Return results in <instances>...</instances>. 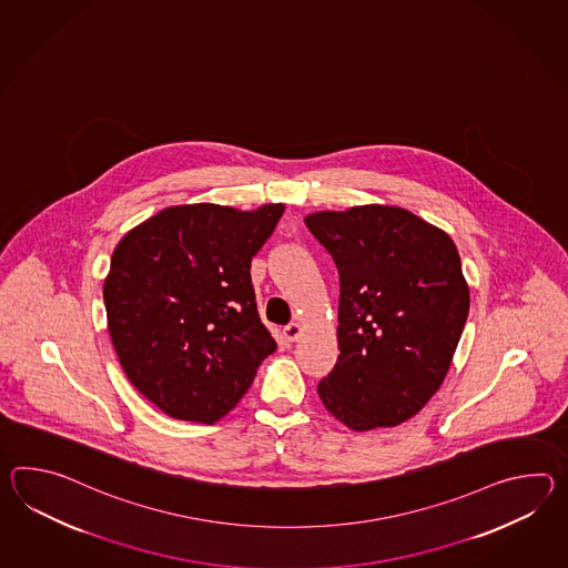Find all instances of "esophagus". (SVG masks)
<instances>
[{
    "label": "esophagus",
    "instance_id": "1",
    "mask_svg": "<svg viewBox=\"0 0 568 568\" xmlns=\"http://www.w3.org/2000/svg\"><path fill=\"white\" fill-rule=\"evenodd\" d=\"M302 334V326H300V324H295V322H293V324H290V326H285V328H283V338H285V341L287 342L297 341V338H300Z\"/></svg>",
    "mask_w": 568,
    "mask_h": 568
}]
</instances>
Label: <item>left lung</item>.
Segmentation results:
<instances>
[{
	"label": "left lung",
	"instance_id": "8db88e82",
	"mask_svg": "<svg viewBox=\"0 0 568 568\" xmlns=\"http://www.w3.org/2000/svg\"><path fill=\"white\" fill-rule=\"evenodd\" d=\"M305 226L341 275L338 363L317 393L354 432L393 428L440 389L467 322L453 239L397 205L314 212Z\"/></svg>",
	"mask_w": 568,
	"mask_h": 568
}]
</instances>
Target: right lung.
Wrapping results in <instances>:
<instances>
[{"instance_id": "add662e5", "label": "right lung", "mask_w": 568, "mask_h": 568, "mask_svg": "<svg viewBox=\"0 0 568 568\" xmlns=\"http://www.w3.org/2000/svg\"><path fill=\"white\" fill-rule=\"evenodd\" d=\"M283 212L171 205L118 242L103 281L108 332L130 383L166 416L220 422L275 353L251 263Z\"/></svg>"}]
</instances>
